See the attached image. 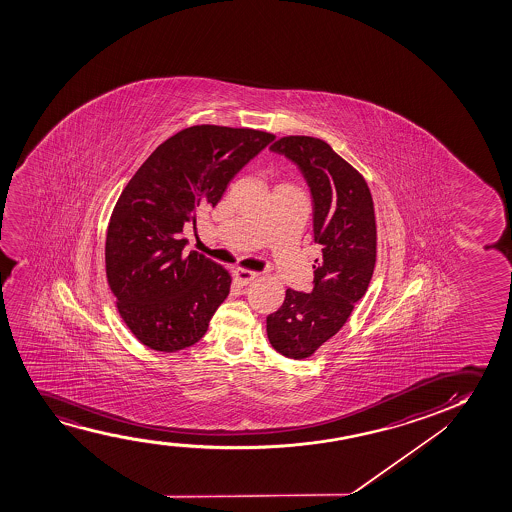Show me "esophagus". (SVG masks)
<instances>
[{
	"label": "esophagus",
	"mask_w": 512,
	"mask_h": 512,
	"mask_svg": "<svg viewBox=\"0 0 512 512\" xmlns=\"http://www.w3.org/2000/svg\"><path fill=\"white\" fill-rule=\"evenodd\" d=\"M257 278V273H253V271H248V269H234V280L238 281L241 287H245L248 283H252L253 280Z\"/></svg>",
	"instance_id": "34e87169"
}]
</instances>
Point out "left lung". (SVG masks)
<instances>
[{
	"label": "left lung",
	"mask_w": 512,
	"mask_h": 512,
	"mask_svg": "<svg viewBox=\"0 0 512 512\" xmlns=\"http://www.w3.org/2000/svg\"><path fill=\"white\" fill-rule=\"evenodd\" d=\"M271 152L294 162L313 201V290L288 288L280 309L267 316V337L288 358L309 357L337 334L371 283L376 264V218L371 190L329 143L311 136H285Z\"/></svg>",
	"instance_id": "left-lung-1"
}]
</instances>
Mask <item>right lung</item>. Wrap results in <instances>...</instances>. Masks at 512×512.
I'll return each mask as SVG.
<instances>
[{
    "label": "right lung",
    "instance_id": "right-lung-1",
    "mask_svg": "<svg viewBox=\"0 0 512 512\" xmlns=\"http://www.w3.org/2000/svg\"><path fill=\"white\" fill-rule=\"evenodd\" d=\"M255 129L192 126L155 148L113 208L106 232L108 285L141 343L178 351L197 343L225 301L231 276L185 253L183 227L217 206L227 185L274 140Z\"/></svg>",
    "mask_w": 512,
    "mask_h": 512
}]
</instances>
